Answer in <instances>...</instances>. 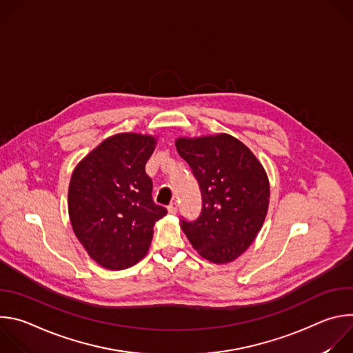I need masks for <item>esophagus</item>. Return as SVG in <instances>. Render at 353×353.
Masks as SVG:
<instances>
[{
    "mask_svg": "<svg viewBox=\"0 0 353 353\" xmlns=\"http://www.w3.org/2000/svg\"><path fill=\"white\" fill-rule=\"evenodd\" d=\"M168 211H169V214H172V215H176V212H177V204H176V203L170 204V205L168 207Z\"/></svg>",
    "mask_w": 353,
    "mask_h": 353,
    "instance_id": "34e87169",
    "label": "esophagus"
}]
</instances>
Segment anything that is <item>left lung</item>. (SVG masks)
<instances>
[{"instance_id":"8db88e82","label":"left lung","mask_w":353,"mask_h":353,"mask_svg":"<svg viewBox=\"0 0 353 353\" xmlns=\"http://www.w3.org/2000/svg\"><path fill=\"white\" fill-rule=\"evenodd\" d=\"M179 155L190 165L203 210L181 229L196 253L214 264H228L254 241L270 204L268 176L256 155L229 134L177 138Z\"/></svg>"}]
</instances>
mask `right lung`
Returning <instances> with one entry per match:
<instances>
[{
    "instance_id": "add662e5",
    "label": "right lung",
    "mask_w": 353,
    "mask_h": 353,
    "mask_svg": "<svg viewBox=\"0 0 353 353\" xmlns=\"http://www.w3.org/2000/svg\"><path fill=\"white\" fill-rule=\"evenodd\" d=\"M157 137L121 132L106 138L75 166L68 187L72 230L86 253L108 270H124L142 260L155 222L166 208L152 199L145 165Z\"/></svg>"
}]
</instances>
